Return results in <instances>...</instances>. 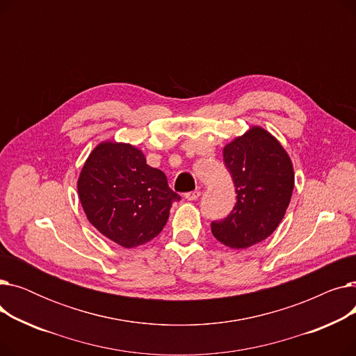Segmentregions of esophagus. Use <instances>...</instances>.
<instances>
[{
    "instance_id": "obj_1",
    "label": "esophagus",
    "mask_w": 356,
    "mask_h": 356,
    "mask_svg": "<svg viewBox=\"0 0 356 356\" xmlns=\"http://www.w3.org/2000/svg\"><path fill=\"white\" fill-rule=\"evenodd\" d=\"M199 196H200V192H199V191H193V192H189V193L184 195V197L188 199V200H191V202L199 199Z\"/></svg>"
}]
</instances>
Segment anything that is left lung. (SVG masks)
Here are the masks:
<instances>
[{"instance_id":"obj_1","label":"left lung","mask_w":356,"mask_h":356,"mask_svg":"<svg viewBox=\"0 0 356 356\" xmlns=\"http://www.w3.org/2000/svg\"><path fill=\"white\" fill-rule=\"evenodd\" d=\"M223 161L235 183L236 203L211 229L220 244L244 250L268 238L284 218L294 188L293 164L283 145L261 127L223 147Z\"/></svg>"}]
</instances>
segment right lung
Masks as SVG:
<instances>
[{
  "label": "right lung",
  "mask_w": 356,
  "mask_h": 356,
  "mask_svg": "<svg viewBox=\"0 0 356 356\" xmlns=\"http://www.w3.org/2000/svg\"><path fill=\"white\" fill-rule=\"evenodd\" d=\"M78 193L88 220L124 248L156 238L173 202L180 200L165 175L147 164L141 149L114 141L93 148L79 175Z\"/></svg>",
  "instance_id": "right-lung-1"
}]
</instances>
